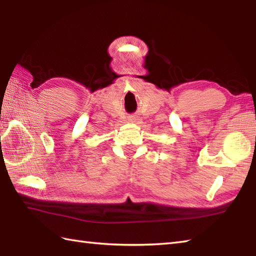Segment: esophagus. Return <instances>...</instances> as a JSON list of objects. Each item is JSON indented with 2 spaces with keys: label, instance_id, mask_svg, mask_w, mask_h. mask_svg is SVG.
<instances>
[{
  "label": "esophagus",
  "instance_id": "esophagus-1",
  "mask_svg": "<svg viewBox=\"0 0 256 256\" xmlns=\"http://www.w3.org/2000/svg\"><path fill=\"white\" fill-rule=\"evenodd\" d=\"M128 120H130V121H131V122H134V121H135V120H136V116H130V118H128Z\"/></svg>",
  "mask_w": 256,
  "mask_h": 256
}]
</instances>
